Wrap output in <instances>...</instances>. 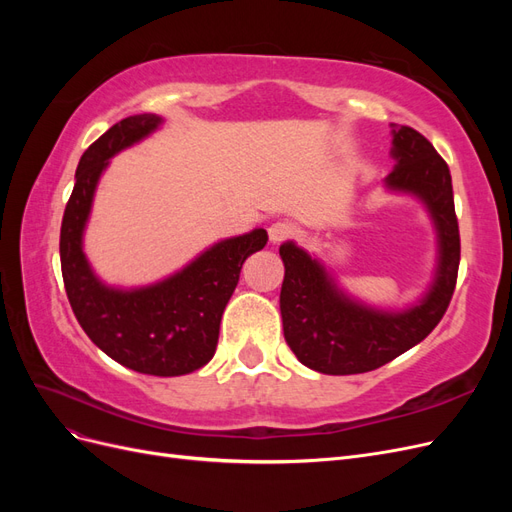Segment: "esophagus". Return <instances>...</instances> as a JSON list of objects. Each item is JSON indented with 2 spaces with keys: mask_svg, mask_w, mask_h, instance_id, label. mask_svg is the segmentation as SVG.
<instances>
[{
  "mask_svg": "<svg viewBox=\"0 0 512 512\" xmlns=\"http://www.w3.org/2000/svg\"><path fill=\"white\" fill-rule=\"evenodd\" d=\"M290 237H294V226L290 222H273L269 226V239L271 243H284Z\"/></svg>",
  "mask_w": 512,
  "mask_h": 512,
  "instance_id": "34e87169",
  "label": "esophagus"
}]
</instances>
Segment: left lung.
Listing matches in <instances>:
<instances>
[{
    "mask_svg": "<svg viewBox=\"0 0 512 512\" xmlns=\"http://www.w3.org/2000/svg\"><path fill=\"white\" fill-rule=\"evenodd\" d=\"M397 160L386 183L421 196L440 235V267L425 301L404 314H384L350 301L324 269L294 243H284L280 294L284 337L297 359L329 376L365 374L397 359L438 327L453 299L461 243L451 170L427 138L410 126L393 130Z\"/></svg>",
    "mask_w": 512,
    "mask_h": 512,
    "instance_id": "left-lung-1",
    "label": "left lung"
}]
</instances>
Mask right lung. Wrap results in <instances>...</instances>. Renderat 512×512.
Wrapping results in <instances>:
<instances>
[{"mask_svg":"<svg viewBox=\"0 0 512 512\" xmlns=\"http://www.w3.org/2000/svg\"><path fill=\"white\" fill-rule=\"evenodd\" d=\"M162 123L132 115L91 143L76 166V183L61 220V275L72 312L87 337L123 367L149 376H183L207 365L218 346L224 307L239 284L245 258L262 250L267 230L213 245L168 280L141 290H113L91 273L81 239L106 160Z\"/></svg>","mask_w":512,"mask_h":512,"instance_id":"add662e5","label":"right lung"}]
</instances>
